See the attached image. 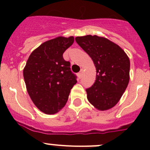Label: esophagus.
I'll return each instance as SVG.
<instances>
[{
  "instance_id": "1",
  "label": "esophagus",
  "mask_w": 150,
  "mask_h": 150,
  "mask_svg": "<svg viewBox=\"0 0 150 150\" xmlns=\"http://www.w3.org/2000/svg\"><path fill=\"white\" fill-rule=\"evenodd\" d=\"M83 73V69H81V71H80V72H78V78H82Z\"/></svg>"
}]
</instances>
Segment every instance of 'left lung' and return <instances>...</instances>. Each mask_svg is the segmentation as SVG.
I'll use <instances>...</instances> for the list:
<instances>
[{"label":"left lung","instance_id":"left-lung-1","mask_svg":"<svg viewBox=\"0 0 150 150\" xmlns=\"http://www.w3.org/2000/svg\"><path fill=\"white\" fill-rule=\"evenodd\" d=\"M75 40L96 67V81L86 89L88 100L101 111L112 108L129 82V58L118 45L106 38L88 35L76 37Z\"/></svg>","mask_w":150,"mask_h":150}]
</instances>
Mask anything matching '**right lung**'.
Masks as SVG:
<instances>
[{"instance_id": "obj_1", "label": "right lung", "mask_w": 150, "mask_h": 150, "mask_svg": "<svg viewBox=\"0 0 150 150\" xmlns=\"http://www.w3.org/2000/svg\"><path fill=\"white\" fill-rule=\"evenodd\" d=\"M73 42V36L47 40L31 53L23 69L29 96L46 114H55L65 106L77 83L70 63L63 58V53Z\"/></svg>"}]
</instances>
